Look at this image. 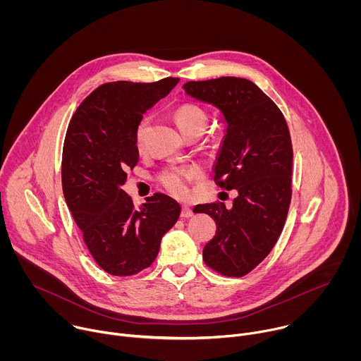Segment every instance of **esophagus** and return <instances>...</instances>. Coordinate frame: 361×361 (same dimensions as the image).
<instances>
[{
  "label": "esophagus",
  "instance_id": "obj_1",
  "mask_svg": "<svg viewBox=\"0 0 361 361\" xmlns=\"http://www.w3.org/2000/svg\"><path fill=\"white\" fill-rule=\"evenodd\" d=\"M194 213H192V210L188 207V205H183V209H181V217H184V219H188V217H191Z\"/></svg>",
  "mask_w": 361,
  "mask_h": 361
}]
</instances>
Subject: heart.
<instances>
[{
	"label": "heart",
	"mask_w": 361,
	"mask_h": 361,
	"mask_svg": "<svg viewBox=\"0 0 361 361\" xmlns=\"http://www.w3.org/2000/svg\"><path fill=\"white\" fill-rule=\"evenodd\" d=\"M174 120L183 134L190 133V131H198L202 134L205 126H207L209 117H207V113H205L201 107L187 102V104H183L176 110ZM147 126H148V120L144 118L138 124L137 131H135V144L140 149L144 145ZM198 174H200V170L194 166L171 167L161 173L160 183L169 192H171L176 197L183 198L188 194L190 183L192 180H195L198 177Z\"/></svg>",
	"instance_id": "1"
}]
</instances>
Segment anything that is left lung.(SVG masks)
<instances>
[{"label": "left lung", "mask_w": 361, "mask_h": 361, "mask_svg": "<svg viewBox=\"0 0 361 361\" xmlns=\"http://www.w3.org/2000/svg\"><path fill=\"white\" fill-rule=\"evenodd\" d=\"M185 94L217 107L227 123L214 166V181L237 190L233 207L224 202L195 205L194 213L214 219L216 235L202 260L227 277H243L276 245L291 201L293 147L286 118L254 82L238 77L188 81Z\"/></svg>", "instance_id": "1"}]
</instances>
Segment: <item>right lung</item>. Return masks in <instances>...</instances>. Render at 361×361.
Masks as SVG:
<instances>
[{
    "instance_id": "right-lung-1",
    "label": "right lung",
    "mask_w": 361,
    "mask_h": 361,
    "mask_svg": "<svg viewBox=\"0 0 361 361\" xmlns=\"http://www.w3.org/2000/svg\"><path fill=\"white\" fill-rule=\"evenodd\" d=\"M114 81L95 88L74 113L64 140L61 180L68 209L95 263L126 277L149 267L180 204L156 192L137 210L121 188L138 163L135 131L142 114L178 82Z\"/></svg>"
}]
</instances>
